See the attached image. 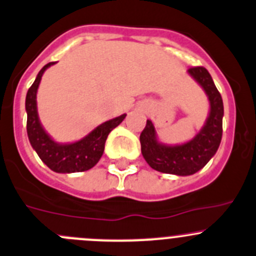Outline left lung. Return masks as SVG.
Listing matches in <instances>:
<instances>
[{
    "label": "left lung",
    "instance_id": "obj_1",
    "mask_svg": "<svg viewBox=\"0 0 256 256\" xmlns=\"http://www.w3.org/2000/svg\"><path fill=\"white\" fill-rule=\"evenodd\" d=\"M188 75L202 88L210 104L209 116L194 138L181 145H166L158 141L154 124L146 121L140 135L141 152L146 162L156 171L188 176L202 170L216 154L222 136L224 105L212 76L202 66L191 68Z\"/></svg>",
    "mask_w": 256,
    "mask_h": 256
}]
</instances>
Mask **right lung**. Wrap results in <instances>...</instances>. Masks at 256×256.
Returning <instances> with one entry per match:
<instances>
[{"label":"right lung","instance_id":"obj_1","mask_svg":"<svg viewBox=\"0 0 256 256\" xmlns=\"http://www.w3.org/2000/svg\"><path fill=\"white\" fill-rule=\"evenodd\" d=\"M54 62H50L41 68L36 80L28 88L26 95L27 135L34 150L42 161L54 172L70 174L90 170L98 162L105 150L108 134L120 125L126 114L101 124L81 140L71 144H60L52 140L40 122L37 114V88L44 71Z\"/></svg>","mask_w":256,"mask_h":256}]
</instances>
